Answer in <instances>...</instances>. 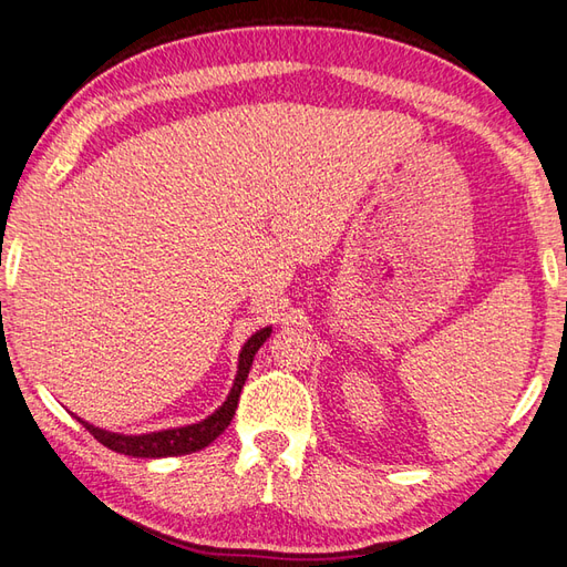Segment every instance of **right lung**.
Wrapping results in <instances>:
<instances>
[{"instance_id":"1","label":"right lung","mask_w":567,"mask_h":567,"mask_svg":"<svg viewBox=\"0 0 567 567\" xmlns=\"http://www.w3.org/2000/svg\"><path fill=\"white\" fill-rule=\"evenodd\" d=\"M271 334V327H265L255 331V334L247 339V343L240 351V365H238V378L233 382V390L228 399L224 402L216 413H212L209 419H204L202 423L187 425V427H173V431H161V433H148V435H117V433H107L101 431L86 421H79L86 431L99 440L101 445L107 450L120 452V454H130V457H177V454H192L197 450H204L209 443L226 431L230 425L233 416H236L238 409V399L243 392V384L247 380V372L252 368L255 353L259 351L261 343H265Z\"/></svg>"}]
</instances>
